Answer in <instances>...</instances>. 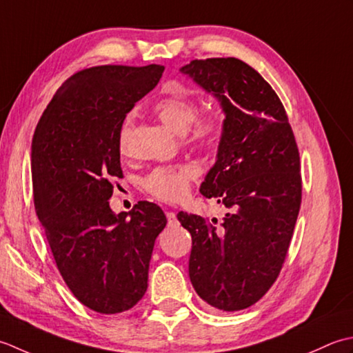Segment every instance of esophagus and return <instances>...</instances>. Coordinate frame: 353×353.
<instances>
[{
	"mask_svg": "<svg viewBox=\"0 0 353 353\" xmlns=\"http://www.w3.org/2000/svg\"><path fill=\"white\" fill-rule=\"evenodd\" d=\"M166 218H168L169 225H175L176 224V214L174 212H168L166 213Z\"/></svg>",
	"mask_w": 353,
	"mask_h": 353,
	"instance_id": "1",
	"label": "esophagus"
}]
</instances>
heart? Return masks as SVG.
Segmentation results:
<instances>
[{
  "instance_id": "heart-1",
  "label": "heart",
  "mask_w": 353,
  "mask_h": 353,
  "mask_svg": "<svg viewBox=\"0 0 353 353\" xmlns=\"http://www.w3.org/2000/svg\"><path fill=\"white\" fill-rule=\"evenodd\" d=\"M154 112L164 126H168L172 132L181 135L189 131L192 121L198 117V103L187 92L176 91L174 94L157 100ZM132 129L134 116L128 114L121 121L119 131V145L121 150L126 149ZM219 131L221 120L216 116L203 117L192 126L189 141L198 148L212 146L216 141ZM195 176V168L187 166V164L176 168H158L145 178L143 187L158 199L166 201V203H176L189 193L190 183Z\"/></svg>"
}]
</instances>
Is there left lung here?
Wrapping results in <instances>:
<instances>
[{
  "label": "left lung",
  "mask_w": 353,
  "mask_h": 353,
  "mask_svg": "<svg viewBox=\"0 0 353 353\" xmlns=\"http://www.w3.org/2000/svg\"><path fill=\"white\" fill-rule=\"evenodd\" d=\"M183 74L218 99L224 123L214 166L199 192L228 212L218 219L179 212L192 234L190 282L221 311H241L276 282L301 203L300 155L271 85L236 57L192 61Z\"/></svg>",
  "instance_id": "obj_1"
}]
</instances>
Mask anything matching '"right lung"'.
I'll use <instances>...</instances> for the list:
<instances>
[{"label": "right lung", "mask_w": 353, "mask_h": 353, "mask_svg": "<svg viewBox=\"0 0 353 353\" xmlns=\"http://www.w3.org/2000/svg\"><path fill=\"white\" fill-rule=\"evenodd\" d=\"M163 65L79 71L42 114L32 140L36 214L62 279L86 307L119 314L148 290V271L166 214L148 201L128 218L108 199L121 178L119 131L126 114L160 82Z\"/></svg>", "instance_id": "obj_1"}]
</instances>
